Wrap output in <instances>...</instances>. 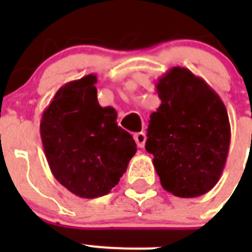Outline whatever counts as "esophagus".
Masks as SVG:
<instances>
[{
	"instance_id": "1",
	"label": "esophagus",
	"mask_w": 252,
	"mask_h": 252,
	"mask_svg": "<svg viewBox=\"0 0 252 252\" xmlns=\"http://www.w3.org/2000/svg\"><path fill=\"white\" fill-rule=\"evenodd\" d=\"M135 141H136V144L139 148H144V146H145V141H146L145 132H137L136 135H135Z\"/></svg>"
}]
</instances>
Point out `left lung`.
Returning a JSON list of instances; mask_svg holds the SVG:
<instances>
[{"instance_id":"left-lung-1","label":"left lung","mask_w":252,"mask_h":252,"mask_svg":"<svg viewBox=\"0 0 252 252\" xmlns=\"http://www.w3.org/2000/svg\"><path fill=\"white\" fill-rule=\"evenodd\" d=\"M161 104L150 115L145 149L162 188L194 198L217 184L226 165L231 126L220 95L189 69L174 66L158 79Z\"/></svg>"}]
</instances>
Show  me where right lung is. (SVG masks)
Listing matches in <instances>:
<instances>
[{
  "instance_id": "right-lung-1",
  "label": "right lung",
  "mask_w": 252,
  "mask_h": 252,
  "mask_svg": "<svg viewBox=\"0 0 252 252\" xmlns=\"http://www.w3.org/2000/svg\"><path fill=\"white\" fill-rule=\"evenodd\" d=\"M97 75L60 87L45 108L40 135L49 168L63 187L81 198L111 192L136 153V142L117 125L113 107L97 99Z\"/></svg>"
}]
</instances>
